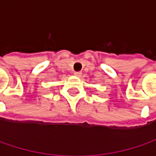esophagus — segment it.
Listing matches in <instances>:
<instances>
[{"label": "esophagus", "instance_id": "34e87169", "mask_svg": "<svg viewBox=\"0 0 156 156\" xmlns=\"http://www.w3.org/2000/svg\"><path fill=\"white\" fill-rule=\"evenodd\" d=\"M74 75H75V76H77V77H80V76H81V72H75Z\"/></svg>", "mask_w": 156, "mask_h": 156}]
</instances>
